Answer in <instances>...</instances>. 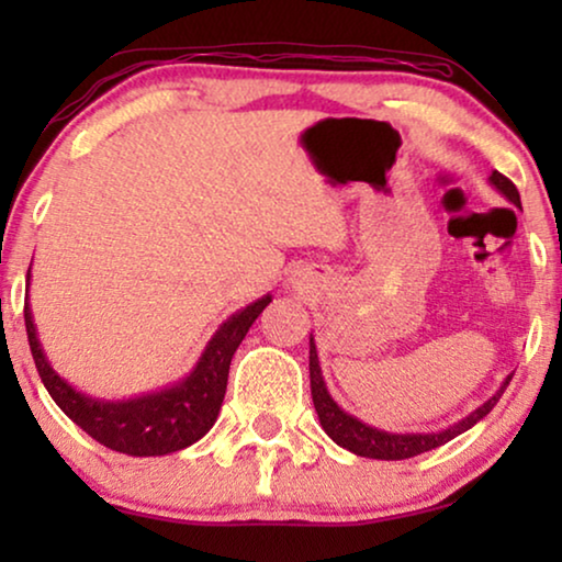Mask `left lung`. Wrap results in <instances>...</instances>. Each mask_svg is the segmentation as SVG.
<instances>
[{
    "label": "left lung",
    "mask_w": 562,
    "mask_h": 562,
    "mask_svg": "<svg viewBox=\"0 0 562 562\" xmlns=\"http://www.w3.org/2000/svg\"><path fill=\"white\" fill-rule=\"evenodd\" d=\"M488 183L496 191H502L514 206H521L519 191L509 179H506V176L494 171L488 176ZM310 379H312V402H314V409H317L319 425L337 445H340V448L356 452L360 458L404 460V458H414L427 450L440 448V445L450 442L452 437L463 435L465 429H471L475 422H481L491 409H494L498 398H502L504 389L509 386L512 375H506V381L498 386V391L488 398V402H483L479 409H473L468 417L458 419L456 425L445 427L440 432H386V429L366 425V422H360L358 417H352V414L345 412L342 406H337L335 398L329 396L325 379H322L317 345H314L312 335H310Z\"/></svg>",
    "instance_id": "obj_1"
}]
</instances>
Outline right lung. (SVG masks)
Masks as SVG:
<instances>
[{"instance_id": "obj_1", "label": "right lung", "mask_w": 562, "mask_h": 562, "mask_svg": "<svg viewBox=\"0 0 562 562\" xmlns=\"http://www.w3.org/2000/svg\"><path fill=\"white\" fill-rule=\"evenodd\" d=\"M268 304H271V294L260 296L258 302L222 322L187 379L150 391V394L117 398V402L81 394L53 371L43 345L37 340L30 299L25 302V327L37 373L66 417L74 419L83 432L102 442L104 448L135 458H150L189 448L210 432L217 422L222 398H225L229 363H233L237 345L243 342L252 322L260 317Z\"/></svg>"}]
</instances>
